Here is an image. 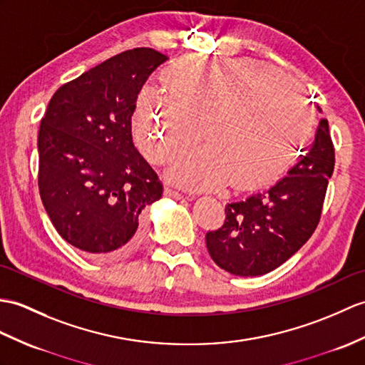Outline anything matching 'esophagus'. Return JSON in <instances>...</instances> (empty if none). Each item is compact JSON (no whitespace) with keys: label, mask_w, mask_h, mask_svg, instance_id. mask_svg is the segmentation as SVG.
<instances>
[{"label":"esophagus","mask_w":365,"mask_h":365,"mask_svg":"<svg viewBox=\"0 0 365 365\" xmlns=\"http://www.w3.org/2000/svg\"><path fill=\"white\" fill-rule=\"evenodd\" d=\"M165 196L166 197H173V199H183V194H180L179 191H175L173 188H165Z\"/></svg>","instance_id":"esophagus-1"}]
</instances>
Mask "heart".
Wrapping results in <instances>:
<instances>
[{
  "instance_id": "b5f03b06",
  "label": "heart",
  "mask_w": 365,
  "mask_h": 365,
  "mask_svg": "<svg viewBox=\"0 0 365 365\" xmlns=\"http://www.w3.org/2000/svg\"><path fill=\"white\" fill-rule=\"evenodd\" d=\"M166 98L143 95L135 140L150 163L163 165L194 146L169 171L194 190L228 180L253 190L282 175L308 141L314 107L300 86L253 58L183 56L160 74Z\"/></svg>"
}]
</instances>
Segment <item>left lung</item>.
<instances>
[{
    "label": "left lung",
    "instance_id": "8db88e82",
    "mask_svg": "<svg viewBox=\"0 0 365 365\" xmlns=\"http://www.w3.org/2000/svg\"><path fill=\"white\" fill-rule=\"evenodd\" d=\"M334 169V144L322 118L312 146L269 190L225 205V221L205 235L216 264L240 277L282 266L314 233Z\"/></svg>",
    "mask_w": 365,
    "mask_h": 365
}]
</instances>
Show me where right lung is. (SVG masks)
Returning a JSON list of instances; mask_svg holds the SVG:
<instances>
[{
	"label": "right lung",
	"mask_w": 365,
	"mask_h": 365,
	"mask_svg": "<svg viewBox=\"0 0 365 365\" xmlns=\"http://www.w3.org/2000/svg\"><path fill=\"white\" fill-rule=\"evenodd\" d=\"M168 57L133 48L63 83L38 130V191L58 235L86 255L121 259L143 241V210L163 183L132 141L137 96Z\"/></svg>",
	"instance_id": "obj_1"
}]
</instances>
